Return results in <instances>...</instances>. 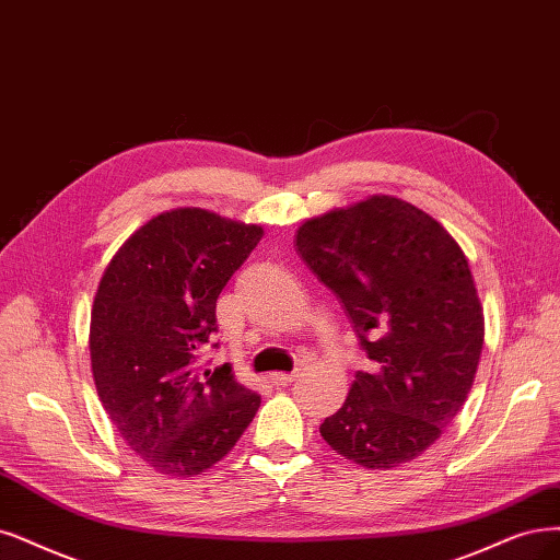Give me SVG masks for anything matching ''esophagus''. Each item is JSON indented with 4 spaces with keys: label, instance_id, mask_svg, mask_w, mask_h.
<instances>
[{
    "label": "esophagus",
    "instance_id": "34e87169",
    "mask_svg": "<svg viewBox=\"0 0 560 560\" xmlns=\"http://www.w3.org/2000/svg\"><path fill=\"white\" fill-rule=\"evenodd\" d=\"M298 378V374H269V383L283 387V385H291Z\"/></svg>",
    "mask_w": 560,
    "mask_h": 560
}]
</instances>
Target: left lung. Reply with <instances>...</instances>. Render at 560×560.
Segmentation results:
<instances>
[{
    "label": "left lung",
    "mask_w": 560,
    "mask_h": 560,
    "mask_svg": "<svg viewBox=\"0 0 560 560\" xmlns=\"http://www.w3.org/2000/svg\"><path fill=\"white\" fill-rule=\"evenodd\" d=\"M295 248L376 362L320 436L369 470L418 459L457 418L482 355L485 314L462 246L420 207L376 194L302 221Z\"/></svg>",
    "instance_id": "8db88e82"
}]
</instances>
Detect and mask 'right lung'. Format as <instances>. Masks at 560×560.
<instances>
[{
    "mask_svg": "<svg viewBox=\"0 0 560 560\" xmlns=\"http://www.w3.org/2000/svg\"><path fill=\"white\" fill-rule=\"evenodd\" d=\"M262 235V225L177 207L144 221L103 269L90 318L98 399L119 436L168 478L219 464L256 418L260 397L233 366L202 371L196 350Z\"/></svg>",
    "mask_w": 560,
    "mask_h": 560,
    "instance_id": "obj_1",
    "label": "right lung"
}]
</instances>
